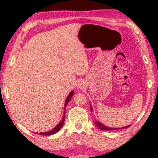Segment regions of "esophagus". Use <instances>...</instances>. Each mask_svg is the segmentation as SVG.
Returning a JSON list of instances; mask_svg holds the SVG:
<instances>
[{"label": "esophagus", "instance_id": "1", "mask_svg": "<svg viewBox=\"0 0 158 158\" xmlns=\"http://www.w3.org/2000/svg\"><path fill=\"white\" fill-rule=\"evenodd\" d=\"M81 84H78V85H77V87H78V88H81Z\"/></svg>", "mask_w": 158, "mask_h": 158}]
</instances>
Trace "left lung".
Masks as SVG:
<instances>
[{
	"instance_id": "8db88e82",
	"label": "left lung",
	"mask_w": 158,
	"mask_h": 158,
	"mask_svg": "<svg viewBox=\"0 0 158 158\" xmlns=\"http://www.w3.org/2000/svg\"><path fill=\"white\" fill-rule=\"evenodd\" d=\"M90 109H91V112H93V108L92 106L91 105V103H90ZM94 125H96V127H97L98 128L100 129V130H104V131H109V130H119V129H125V128H127L130 127L131 125H129L127 126H125V127H120V128H113V127H108V126H106L105 125H103L99 121H95L94 122Z\"/></svg>"
}]
</instances>
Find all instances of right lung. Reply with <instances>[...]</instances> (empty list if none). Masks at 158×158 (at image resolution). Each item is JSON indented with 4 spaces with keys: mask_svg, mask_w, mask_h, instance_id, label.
<instances>
[{
    "mask_svg": "<svg viewBox=\"0 0 158 158\" xmlns=\"http://www.w3.org/2000/svg\"><path fill=\"white\" fill-rule=\"evenodd\" d=\"M74 94V91L73 90H72V91L69 93L68 96L66 97V102L65 103H64V115H63V117H62L61 120L58 123L57 125H56L55 127H54L52 130H50L49 131H45V132H40V133H36L38 134H40V135H45V136H50V135H52V134H55L59 131V130H61V128L62 127V126L64 125V120H65V110H66V107L67 104H68L69 102L70 101V99H71L72 97H73V95Z\"/></svg>",
    "mask_w": 158,
    "mask_h": 158,
    "instance_id": "right-lung-1",
    "label": "right lung"
}]
</instances>
